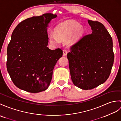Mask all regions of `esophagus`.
Here are the masks:
<instances>
[{"label":"esophagus","instance_id":"1","mask_svg":"<svg viewBox=\"0 0 121 121\" xmlns=\"http://www.w3.org/2000/svg\"><path fill=\"white\" fill-rule=\"evenodd\" d=\"M67 50L65 49H63V56H65L67 55Z\"/></svg>","mask_w":121,"mask_h":121}]
</instances>
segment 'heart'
Segmentation results:
<instances>
[{"mask_svg":"<svg viewBox=\"0 0 121 121\" xmlns=\"http://www.w3.org/2000/svg\"><path fill=\"white\" fill-rule=\"evenodd\" d=\"M56 34L50 32L49 38L52 42L58 43L59 39L63 40L69 36L68 43L72 44L78 41L82 35L84 30L82 27L78 22L75 21H67L63 22L57 27L55 30Z\"/></svg>","mask_w":121,"mask_h":121,"instance_id":"heart-1","label":"heart"}]
</instances>
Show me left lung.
Listing matches in <instances>:
<instances>
[{
    "mask_svg": "<svg viewBox=\"0 0 121 121\" xmlns=\"http://www.w3.org/2000/svg\"><path fill=\"white\" fill-rule=\"evenodd\" d=\"M91 34L83 36L67 55L71 79L83 90L96 88L107 80L113 64L112 39L103 24L88 20Z\"/></svg>",
    "mask_w": 121,
    "mask_h": 121,
    "instance_id": "obj_1",
    "label": "left lung"
}]
</instances>
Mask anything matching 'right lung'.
Instances as JSON below:
<instances>
[{
    "label": "right lung",
    "instance_id": "obj_1",
    "mask_svg": "<svg viewBox=\"0 0 121 121\" xmlns=\"http://www.w3.org/2000/svg\"><path fill=\"white\" fill-rule=\"evenodd\" d=\"M57 15L45 13L21 22L13 30L7 48V68L13 83L33 93L46 90L62 50L47 47V27Z\"/></svg>",
    "mask_w": 121,
    "mask_h": 121
}]
</instances>
